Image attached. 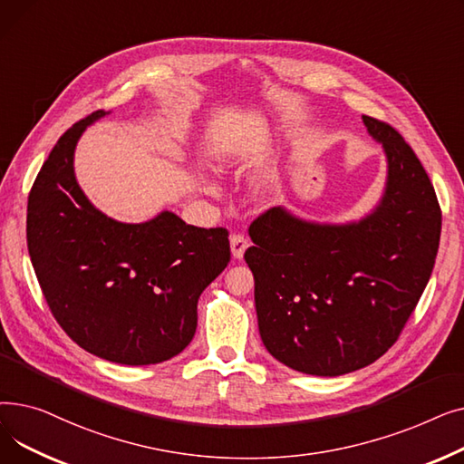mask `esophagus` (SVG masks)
I'll list each match as a JSON object with an SVG mask.
<instances>
[{
  "label": "esophagus",
  "mask_w": 464,
  "mask_h": 464,
  "mask_svg": "<svg viewBox=\"0 0 464 464\" xmlns=\"http://www.w3.org/2000/svg\"><path fill=\"white\" fill-rule=\"evenodd\" d=\"M229 245H231V254H233V257L240 259L242 256H245V252H246V248H248V240H246L245 237H242V235H231Z\"/></svg>",
  "instance_id": "esophagus-1"
}]
</instances>
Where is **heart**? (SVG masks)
<instances>
[{
  "mask_svg": "<svg viewBox=\"0 0 464 464\" xmlns=\"http://www.w3.org/2000/svg\"><path fill=\"white\" fill-rule=\"evenodd\" d=\"M214 161L219 169H229L237 161V150L229 142H219V146L214 150Z\"/></svg>",
  "mask_w": 464,
  "mask_h": 464,
  "instance_id": "heart-1",
  "label": "heart"
}]
</instances>
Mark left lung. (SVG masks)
Listing matches in <instances>:
<instances>
[{
	"label": "left lung",
	"instance_id": "obj_1",
	"mask_svg": "<svg viewBox=\"0 0 464 464\" xmlns=\"http://www.w3.org/2000/svg\"><path fill=\"white\" fill-rule=\"evenodd\" d=\"M362 124L387 161L367 216L327 224L275 207L248 229L263 344L312 376L359 371L395 344L440 245L442 212L421 161L389 124L371 116Z\"/></svg>",
	"mask_w": 464,
	"mask_h": 464
}]
</instances>
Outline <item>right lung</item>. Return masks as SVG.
Listing matches in <instances>:
<instances>
[{"mask_svg":"<svg viewBox=\"0 0 464 464\" xmlns=\"http://www.w3.org/2000/svg\"><path fill=\"white\" fill-rule=\"evenodd\" d=\"M107 114L77 121L43 163L28 198V250L71 340L112 362L156 364L191 343L198 301L229 263V238L170 210L126 224L90 203L75 177V149Z\"/></svg>","mask_w":464,"mask_h":464,"instance_id":"add662e5","label":"right lung"}]
</instances>
